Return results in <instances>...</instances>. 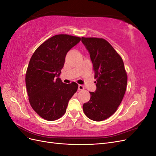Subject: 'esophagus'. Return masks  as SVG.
Wrapping results in <instances>:
<instances>
[{"label": "esophagus", "mask_w": 156, "mask_h": 156, "mask_svg": "<svg viewBox=\"0 0 156 156\" xmlns=\"http://www.w3.org/2000/svg\"><path fill=\"white\" fill-rule=\"evenodd\" d=\"M78 89H79V90H83L84 89V87L83 85H81V84H79L78 87Z\"/></svg>", "instance_id": "34e87169"}]
</instances>
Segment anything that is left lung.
I'll list each match as a JSON object with an SVG mask.
<instances>
[{
    "label": "left lung",
    "instance_id": "obj_1",
    "mask_svg": "<svg viewBox=\"0 0 156 156\" xmlns=\"http://www.w3.org/2000/svg\"><path fill=\"white\" fill-rule=\"evenodd\" d=\"M93 64L96 90L84 103L83 109L92 120L100 122L116 111L126 92L127 75L120 55L108 42L100 37H84Z\"/></svg>",
    "mask_w": 156,
    "mask_h": 156
}]
</instances>
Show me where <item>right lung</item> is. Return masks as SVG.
Wrapping results in <instances>:
<instances>
[{"instance_id": "1", "label": "right lung", "mask_w": 156, "mask_h": 156, "mask_svg": "<svg viewBox=\"0 0 156 156\" xmlns=\"http://www.w3.org/2000/svg\"><path fill=\"white\" fill-rule=\"evenodd\" d=\"M80 41V37L68 34L52 36L36 49L30 60L25 75L29 103L46 120L62 117L69 100L77 90L76 83L65 84L58 77L67 53Z\"/></svg>"}]
</instances>
